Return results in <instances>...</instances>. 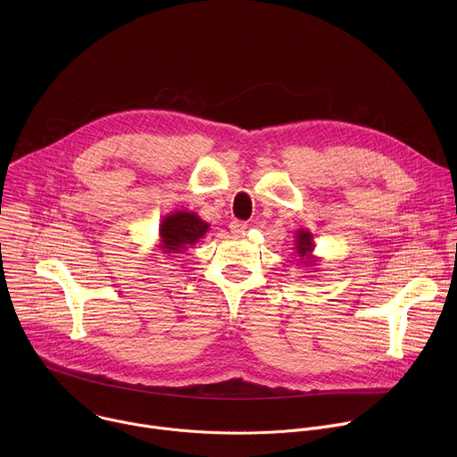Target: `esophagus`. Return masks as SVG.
Returning a JSON list of instances; mask_svg holds the SVG:
<instances>
[{"label": "esophagus", "mask_w": 457, "mask_h": 457, "mask_svg": "<svg viewBox=\"0 0 457 457\" xmlns=\"http://www.w3.org/2000/svg\"><path fill=\"white\" fill-rule=\"evenodd\" d=\"M229 229H231V233L240 235V233H244V231L247 229V222H242V220H231V222H229Z\"/></svg>", "instance_id": "esophagus-1"}]
</instances>
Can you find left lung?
Masks as SVG:
<instances>
[{"label": "left lung", "mask_w": 457, "mask_h": 457, "mask_svg": "<svg viewBox=\"0 0 457 457\" xmlns=\"http://www.w3.org/2000/svg\"><path fill=\"white\" fill-rule=\"evenodd\" d=\"M295 249H296V254H298V262L303 266V268H311L316 266L318 258L312 254L314 251V240H312V233L309 229H296L295 233Z\"/></svg>", "instance_id": "left-lung-1"}]
</instances>
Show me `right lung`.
Wrapping results in <instances>:
<instances>
[{
	"label": "right lung",
	"instance_id": "add662e5",
	"mask_svg": "<svg viewBox=\"0 0 457 457\" xmlns=\"http://www.w3.org/2000/svg\"><path fill=\"white\" fill-rule=\"evenodd\" d=\"M208 229L210 224L195 212L177 210L161 220L157 247L164 254L184 253L187 247L197 244L208 233Z\"/></svg>",
	"mask_w": 457,
	"mask_h": 457
}]
</instances>
